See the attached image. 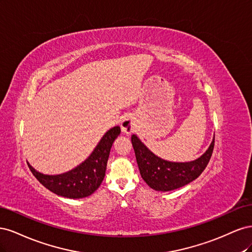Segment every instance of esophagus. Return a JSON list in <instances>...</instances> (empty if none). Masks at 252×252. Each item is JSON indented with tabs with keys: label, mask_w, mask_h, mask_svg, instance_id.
Wrapping results in <instances>:
<instances>
[{
	"label": "esophagus",
	"mask_w": 252,
	"mask_h": 252,
	"mask_svg": "<svg viewBox=\"0 0 252 252\" xmlns=\"http://www.w3.org/2000/svg\"><path fill=\"white\" fill-rule=\"evenodd\" d=\"M136 127H138V120L132 114H128L125 116L123 121L121 122V129L125 134L130 135L132 132L135 131Z\"/></svg>",
	"instance_id": "1"
}]
</instances>
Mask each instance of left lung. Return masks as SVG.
I'll list each match as a JSON object with an SVG mask.
<instances>
[{
    "mask_svg": "<svg viewBox=\"0 0 252 252\" xmlns=\"http://www.w3.org/2000/svg\"><path fill=\"white\" fill-rule=\"evenodd\" d=\"M131 143L141 177L146 184L157 191H171L200 177L211 158L215 138L200 158L190 162L166 161L149 150L135 134L131 135Z\"/></svg>",
    "mask_w": 252,
    "mask_h": 252,
    "instance_id": "8db88e82",
    "label": "left lung"
}]
</instances>
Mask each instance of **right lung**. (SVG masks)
I'll return each mask as SVG.
<instances>
[{"label":"right lung","mask_w":252,"mask_h":252,"mask_svg":"<svg viewBox=\"0 0 252 252\" xmlns=\"http://www.w3.org/2000/svg\"><path fill=\"white\" fill-rule=\"evenodd\" d=\"M121 133L119 126L106 132L90 156L73 169L61 174H44L28 164L30 171L51 192L68 199H83L100 187L105 177L106 166L112 144Z\"/></svg>","instance_id":"obj_1"}]
</instances>
